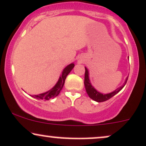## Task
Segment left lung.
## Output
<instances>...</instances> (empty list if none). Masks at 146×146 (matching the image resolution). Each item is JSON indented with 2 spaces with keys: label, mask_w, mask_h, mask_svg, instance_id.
<instances>
[{
  "label": "left lung",
  "mask_w": 146,
  "mask_h": 146,
  "mask_svg": "<svg viewBox=\"0 0 146 146\" xmlns=\"http://www.w3.org/2000/svg\"><path fill=\"white\" fill-rule=\"evenodd\" d=\"M127 80H128V77L126 78V80H125V82H124V84H123V85L121 86L120 88H118L117 90L113 91V92H112L111 93H109V94H101V93H100V92H98V91H96L95 89L93 88L92 86L91 85L90 80H89L88 71L87 68L85 67L84 85H85L86 90L87 94H88L89 97H90V99H92V100H94V101H95L96 102H99V103L108 101V100L111 99V97H113L114 95H115L117 93H118L121 90H122V88H123L124 86H125L126 82H127Z\"/></svg>",
  "instance_id": "8db88e82"
}]
</instances>
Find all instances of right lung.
<instances>
[{"label":"right lung","instance_id":"right-lung-1","mask_svg":"<svg viewBox=\"0 0 146 146\" xmlns=\"http://www.w3.org/2000/svg\"><path fill=\"white\" fill-rule=\"evenodd\" d=\"M75 64L73 63L68 64L67 66L64 68V69L62 71V75L60 77L58 81L56 83V84L54 86V88H52L48 92L43 93V94H38V95H33V97L35 98L36 99H41V100H49L50 99H53V98L56 97L59 94L60 92L62 89L63 86H64V82H65V80L66 78V76L68 75V73L71 72V71L74 67Z\"/></svg>","mask_w":146,"mask_h":146}]
</instances>
